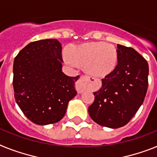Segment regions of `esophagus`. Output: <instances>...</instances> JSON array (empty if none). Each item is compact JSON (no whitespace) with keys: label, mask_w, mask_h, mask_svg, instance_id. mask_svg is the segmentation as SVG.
I'll use <instances>...</instances> for the list:
<instances>
[{"label":"esophagus","mask_w":157,"mask_h":157,"mask_svg":"<svg viewBox=\"0 0 157 157\" xmlns=\"http://www.w3.org/2000/svg\"><path fill=\"white\" fill-rule=\"evenodd\" d=\"M90 78L89 76H86V75H82L80 76V78L78 79L77 82L76 83V92L78 93H81L85 91V88H86V81Z\"/></svg>","instance_id":"34e87169"}]
</instances>
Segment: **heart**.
I'll list each match as a JSON object with an SVG mask.
<instances>
[{
	"label": "heart",
	"instance_id": "obj_1",
	"mask_svg": "<svg viewBox=\"0 0 157 157\" xmlns=\"http://www.w3.org/2000/svg\"><path fill=\"white\" fill-rule=\"evenodd\" d=\"M68 64L85 65L87 72L94 76H105L115 68L117 52L115 47L104 42H90L72 47L64 54Z\"/></svg>",
	"mask_w": 157,
	"mask_h": 157
}]
</instances>
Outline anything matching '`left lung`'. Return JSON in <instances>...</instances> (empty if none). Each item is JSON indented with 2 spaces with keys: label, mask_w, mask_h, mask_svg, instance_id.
I'll return each instance as SVG.
<instances>
[{
  "label": "left lung",
  "mask_w": 157,
  "mask_h": 157,
  "mask_svg": "<svg viewBox=\"0 0 157 157\" xmlns=\"http://www.w3.org/2000/svg\"><path fill=\"white\" fill-rule=\"evenodd\" d=\"M117 65L102 79L93 94L89 116L98 124L118 128L127 124L145 98L148 86V64L134 48L117 44Z\"/></svg>",
  "instance_id": "obj_1"
}]
</instances>
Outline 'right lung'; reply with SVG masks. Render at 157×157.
Returning a JSON list of instances; mask_svg holds the SVG:
<instances>
[{"label": "right lung", "instance_id": "1", "mask_svg": "<svg viewBox=\"0 0 157 157\" xmlns=\"http://www.w3.org/2000/svg\"><path fill=\"white\" fill-rule=\"evenodd\" d=\"M62 46L56 39L31 42L15 57L14 97L28 119L39 125L64 117L68 101L76 95L78 76L62 72Z\"/></svg>", "mask_w": 157, "mask_h": 157}]
</instances>
